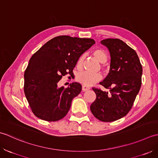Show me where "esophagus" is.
<instances>
[{
  "instance_id": "obj_1",
  "label": "esophagus",
  "mask_w": 158,
  "mask_h": 158,
  "mask_svg": "<svg viewBox=\"0 0 158 158\" xmlns=\"http://www.w3.org/2000/svg\"><path fill=\"white\" fill-rule=\"evenodd\" d=\"M82 89L83 91H88V90L90 89V87H89V86H87L83 85L82 87Z\"/></svg>"
}]
</instances>
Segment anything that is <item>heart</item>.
<instances>
[{
    "instance_id": "1",
    "label": "heart",
    "mask_w": 158,
    "mask_h": 158,
    "mask_svg": "<svg viewBox=\"0 0 158 158\" xmlns=\"http://www.w3.org/2000/svg\"><path fill=\"white\" fill-rule=\"evenodd\" d=\"M93 55L97 59L99 63H105L108 59V56L106 52L100 48H97L93 51ZM85 55L82 54L76 63V67L78 69H81L83 67ZM102 76L100 73H91L86 72H82L77 76L76 80L80 83L82 84L85 86H91L96 82L100 81Z\"/></svg>"
}]
</instances>
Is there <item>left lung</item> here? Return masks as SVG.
Segmentation results:
<instances>
[{
    "label": "left lung",
    "instance_id": "1",
    "mask_svg": "<svg viewBox=\"0 0 158 158\" xmlns=\"http://www.w3.org/2000/svg\"><path fill=\"white\" fill-rule=\"evenodd\" d=\"M101 44L107 47L111 59L108 75L99 84L110 92L93 87L96 99L90 108L99 121L112 122L132 107L142 83L143 67L135 50L119 39H106Z\"/></svg>",
    "mask_w": 158,
    "mask_h": 158
}]
</instances>
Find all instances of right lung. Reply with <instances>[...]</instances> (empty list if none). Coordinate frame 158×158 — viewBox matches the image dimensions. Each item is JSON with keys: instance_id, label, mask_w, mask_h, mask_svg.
Listing matches in <instances>:
<instances>
[{"instance_id": "right-lung-1", "label": "right lung", "mask_w": 158, "mask_h": 158, "mask_svg": "<svg viewBox=\"0 0 158 158\" xmlns=\"http://www.w3.org/2000/svg\"><path fill=\"white\" fill-rule=\"evenodd\" d=\"M95 42L92 39L61 35L35 52L24 72V91L32 112L46 121H56L67 114L72 99L82 90L80 83L59 87L62 77L73 75L77 60Z\"/></svg>"}]
</instances>
